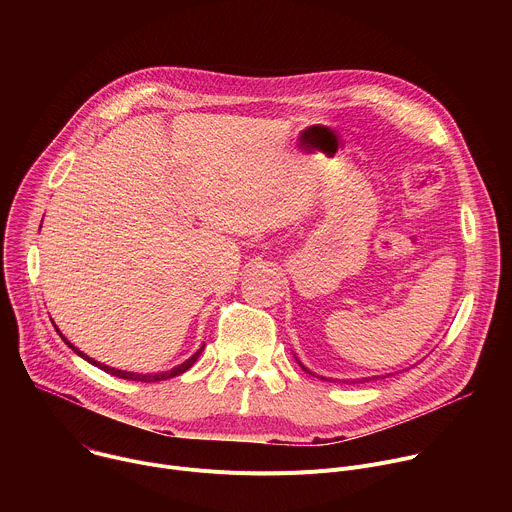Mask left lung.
<instances>
[{"instance_id":"1","label":"left lung","mask_w":512,"mask_h":512,"mask_svg":"<svg viewBox=\"0 0 512 512\" xmlns=\"http://www.w3.org/2000/svg\"><path fill=\"white\" fill-rule=\"evenodd\" d=\"M304 371H306V373H310V371H308V369H304ZM369 381H371V379H369Z\"/></svg>"}]
</instances>
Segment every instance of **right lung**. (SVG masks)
I'll return each mask as SVG.
<instances>
[{"label":"right lung","mask_w":512,"mask_h":512,"mask_svg":"<svg viewBox=\"0 0 512 512\" xmlns=\"http://www.w3.org/2000/svg\"><path fill=\"white\" fill-rule=\"evenodd\" d=\"M56 332H58V328H56ZM62 336V334H60ZM62 340L75 350L79 356H83L85 360H89L91 364H95V367H99V369H103L105 373H109V375H113V377H119V379H125V381H141V383H156V381H168V379H172V377H178V375H182V373H186L192 364L196 362V358L200 356V352H202V348L196 352V354H192L186 362H182L180 367H176V369H172V371H166V373H158V375H135V373H127V371H117V369H111V367H105V364H101V362H97V360H93V358H89L87 354H83L79 348H75L72 346L64 336H62Z\"/></svg>","instance_id":"add662e5"}]
</instances>
